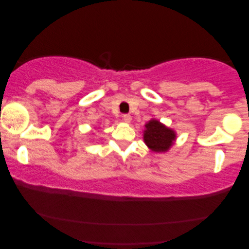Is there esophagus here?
Segmentation results:
<instances>
[{"label":"esophagus","mask_w":249,"mask_h":249,"mask_svg":"<svg viewBox=\"0 0 249 249\" xmlns=\"http://www.w3.org/2000/svg\"><path fill=\"white\" fill-rule=\"evenodd\" d=\"M124 121L127 122V124H129V122L131 121V115L130 114H124Z\"/></svg>","instance_id":"obj_1"}]
</instances>
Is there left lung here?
Segmentation results:
<instances>
[{
    "instance_id": "obj_1",
    "label": "left lung",
    "mask_w": 249,
    "mask_h": 249,
    "mask_svg": "<svg viewBox=\"0 0 249 249\" xmlns=\"http://www.w3.org/2000/svg\"><path fill=\"white\" fill-rule=\"evenodd\" d=\"M176 137L175 130L165 127L156 119H152L145 124L144 142L153 152H168L176 141Z\"/></svg>"
}]
</instances>
